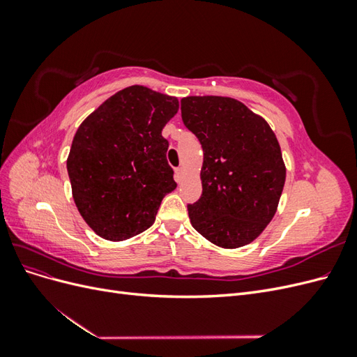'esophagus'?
I'll use <instances>...</instances> for the list:
<instances>
[{
  "label": "esophagus",
  "mask_w": 357,
  "mask_h": 357,
  "mask_svg": "<svg viewBox=\"0 0 357 357\" xmlns=\"http://www.w3.org/2000/svg\"><path fill=\"white\" fill-rule=\"evenodd\" d=\"M183 172H185V169H183L181 167L176 168V178H177V181H180V180H181V177H183Z\"/></svg>",
  "instance_id": "1"
}]
</instances>
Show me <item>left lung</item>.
Segmentation results:
<instances>
[{"instance_id": "left-lung-1", "label": "left lung", "mask_w": 357, "mask_h": 357, "mask_svg": "<svg viewBox=\"0 0 357 357\" xmlns=\"http://www.w3.org/2000/svg\"><path fill=\"white\" fill-rule=\"evenodd\" d=\"M183 123L202 146V195L188 205L204 238L238 248L262 234L277 211L286 167L265 119L228 96H186Z\"/></svg>"}]
</instances>
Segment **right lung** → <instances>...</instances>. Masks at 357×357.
Wrapping results in <instances>:
<instances>
[{
	"label": "right lung",
	"mask_w": 357,
	"mask_h": 357,
	"mask_svg": "<svg viewBox=\"0 0 357 357\" xmlns=\"http://www.w3.org/2000/svg\"><path fill=\"white\" fill-rule=\"evenodd\" d=\"M177 110L176 96L135 84L79 126L67 159L73 198L101 238L123 241L150 228L162 199L177 188L162 137Z\"/></svg>",
	"instance_id": "1"
}]
</instances>
